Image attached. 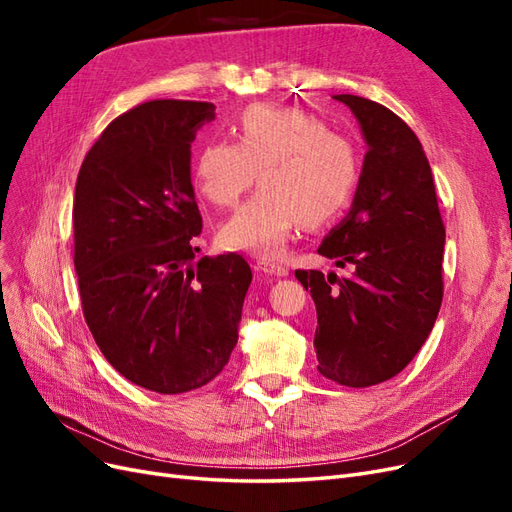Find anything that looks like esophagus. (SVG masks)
<instances>
[{
	"label": "esophagus",
	"instance_id": "obj_1",
	"mask_svg": "<svg viewBox=\"0 0 512 512\" xmlns=\"http://www.w3.org/2000/svg\"><path fill=\"white\" fill-rule=\"evenodd\" d=\"M258 269L262 271V273H269V275H277V277H284V275H288V267L286 265H282V262H275V260H271V258H260L258 262Z\"/></svg>",
	"mask_w": 512,
	"mask_h": 512
}]
</instances>
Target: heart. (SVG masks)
Returning a JSON list of instances; mask_svg holds the SVG:
<instances>
[{
	"label": "heart",
	"instance_id": "b5f03b06",
	"mask_svg": "<svg viewBox=\"0 0 512 512\" xmlns=\"http://www.w3.org/2000/svg\"><path fill=\"white\" fill-rule=\"evenodd\" d=\"M230 134L194 158L198 192L220 209L235 207L258 175L260 190L220 228L224 245L277 256L301 224L316 228L348 205L359 149L316 115L258 104L232 119Z\"/></svg>",
	"mask_w": 512,
	"mask_h": 512
}]
</instances>
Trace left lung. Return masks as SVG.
<instances>
[{
  "label": "left lung",
  "mask_w": 512,
  "mask_h": 512,
  "mask_svg": "<svg viewBox=\"0 0 512 512\" xmlns=\"http://www.w3.org/2000/svg\"><path fill=\"white\" fill-rule=\"evenodd\" d=\"M335 100L361 123L365 156L348 218L318 254L350 269L294 271L312 292L318 327V371L363 389L397 376L421 350L438 318L444 280V222L421 141L389 108L359 96Z\"/></svg>",
  "instance_id": "obj_1"
}]
</instances>
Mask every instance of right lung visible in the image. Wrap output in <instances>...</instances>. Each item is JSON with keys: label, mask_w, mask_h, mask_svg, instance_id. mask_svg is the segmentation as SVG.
<instances>
[{"label": "right lung", "mask_w": 512, "mask_h": 512, "mask_svg": "<svg viewBox=\"0 0 512 512\" xmlns=\"http://www.w3.org/2000/svg\"><path fill=\"white\" fill-rule=\"evenodd\" d=\"M211 102L151 100L108 123L76 179L72 228L81 307L123 378L179 395L220 374L235 348L252 269L196 260L203 218L190 147Z\"/></svg>", "instance_id": "obj_1"}]
</instances>
